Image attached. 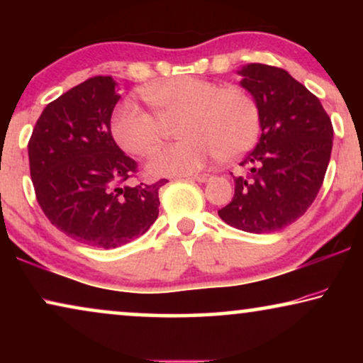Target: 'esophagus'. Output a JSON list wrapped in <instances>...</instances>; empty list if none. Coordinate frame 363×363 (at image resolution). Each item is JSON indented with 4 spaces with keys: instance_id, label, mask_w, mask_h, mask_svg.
<instances>
[{
    "instance_id": "esophagus-1",
    "label": "esophagus",
    "mask_w": 363,
    "mask_h": 363,
    "mask_svg": "<svg viewBox=\"0 0 363 363\" xmlns=\"http://www.w3.org/2000/svg\"><path fill=\"white\" fill-rule=\"evenodd\" d=\"M191 178L198 183H206L211 180V175L210 173H195V175H191Z\"/></svg>"
}]
</instances>
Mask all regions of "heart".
Masks as SVG:
<instances>
[{"label":"heart","instance_id":"heart-1","mask_svg":"<svg viewBox=\"0 0 363 363\" xmlns=\"http://www.w3.org/2000/svg\"><path fill=\"white\" fill-rule=\"evenodd\" d=\"M143 96L162 121L180 116L178 137L148 162L155 177H185L200 172L213 158L233 160L255 145L261 130L259 107L245 89L208 79L178 76L147 87ZM111 130L116 142L133 155L147 157L162 140V122L135 101L113 108Z\"/></svg>","mask_w":363,"mask_h":363}]
</instances>
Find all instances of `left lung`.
I'll list each match as a JSON object with an SVG mask.
<instances>
[{"label":"left lung","instance_id":"8db88e82","mask_svg":"<svg viewBox=\"0 0 363 363\" xmlns=\"http://www.w3.org/2000/svg\"><path fill=\"white\" fill-rule=\"evenodd\" d=\"M240 86L259 107L261 137L235 178V196L218 215L247 233L289 226L315 200L329 167L334 128L319 99L284 69L247 64Z\"/></svg>","mask_w":363,"mask_h":363}]
</instances>
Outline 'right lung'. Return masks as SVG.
Segmentation results:
<instances>
[{"label": "right lung", "mask_w": 363, "mask_h": 363, "mask_svg": "<svg viewBox=\"0 0 363 363\" xmlns=\"http://www.w3.org/2000/svg\"><path fill=\"white\" fill-rule=\"evenodd\" d=\"M111 76L87 79L48 104L28 143L39 206L57 230L111 250L148 231L158 216L153 185H127L137 162L113 140L111 117L121 96Z\"/></svg>", "instance_id": "add662e5"}]
</instances>
